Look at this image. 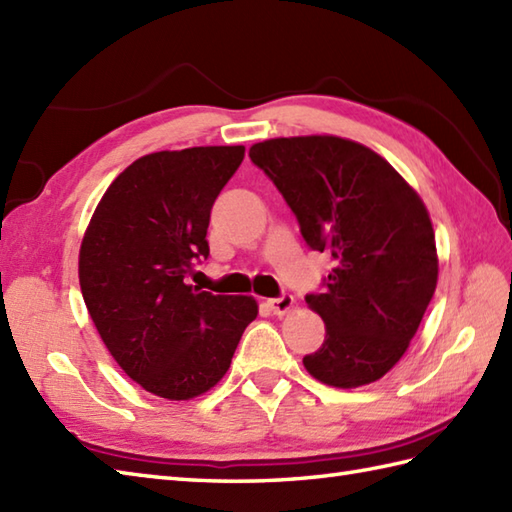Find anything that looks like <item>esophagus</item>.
Returning a JSON list of instances; mask_svg holds the SVG:
<instances>
[{"label":"esophagus","mask_w":512,"mask_h":512,"mask_svg":"<svg viewBox=\"0 0 512 512\" xmlns=\"http://www.w3.org/2000/svg\"><path fill=\"white\" fill-rule=\"evenodd\" d=\"M295 306V297L292 295H281V297H277V299H268V308L273 310L275 314H286V312H290V308Z\"/></svg>","instance_id":"34e87169"}]
</instances>
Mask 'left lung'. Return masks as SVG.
I'll return each instance as SVG.
<instances>
[{"mask_svg":"<svg viewBox=\"0 0 512 512\" xmlns=\"http://www.w3.org/2000/svg\"><path fill=\"white\" fill-rule=\"evenodd\" d=\"M248 156L284 195L306 244L334 264L323 290L306 297L325 323V341L303 365L341 389L383 378L436 292L427 206L385 158L347 138H273Z\"/></svg>","mask_w":512,"mask_h":512,"instance_id":"1","label":"left lung"}]
</instances>
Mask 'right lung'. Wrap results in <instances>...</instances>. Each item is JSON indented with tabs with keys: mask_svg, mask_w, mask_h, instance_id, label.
Here are the masks:
<instances>
[{
	"mask_svg": "<svg viewBox=\"0 0 512 512\" xmlns=\"http://www.w3.org/2000/svg\"><path fill=\"white\" fill-rule=\"evenodd\" d=\"M244 147L156 151L105 191L79 253V281L107 350L136 383L167 400L209 391L231 367L253 297L187 284L209 257L213 202Z\"/></svg>",
	"mask_w": 512,
	"mask_h": 512,
	"instance_id": "1",
	"label": "right lung"
}]
</instances>
